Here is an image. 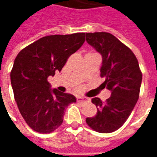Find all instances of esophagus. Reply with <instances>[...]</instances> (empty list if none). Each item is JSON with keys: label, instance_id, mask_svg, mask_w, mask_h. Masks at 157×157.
Segmentation results:
<instances>
[{"label": "esophagus", "instance_id": "obj_1", "mask_svg": "<svg viewBox=\"0 0 157 157\" xmlns=\"http://www.w3.org/2000/svg\"><path fill=\"white\" fill-rule=\"evenodd\" d=\"M87 102V99L86 98H82V97H78L77 98V102L79 103H84V102Z\"/></svg>", "mask_w": 157, "mask_h": 157}]
</instances>
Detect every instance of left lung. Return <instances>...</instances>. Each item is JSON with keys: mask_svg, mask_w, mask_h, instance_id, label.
I'll list each match as a JSON object with an SVG mask.
<instances>
[{"mask_svg": "<svg viewBox=\"0 0 157 157\" xmlns=\"http://www.w3.org/2000/svg\"><path fill=\"white\" fill-rule=\"evenodd\" d=\"M86 40L102 55L100 72L105 77L102 85L111 92L105 102L99 98L92 99L98 112L86 121L98 133H112L124 124L135 108L142 73L134 53L115 36L106 32L86 33Z\"/></svg>", "mask_w": 157, "mask_h": 157, "instance_id": "8db88e82", "label": "left lung"}]
</instances>
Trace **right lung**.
Wrapping results in <instances>:
<instances>
[{
	"mask_svg": "<svg viewBox=\"0 0 157 157\" xmlns=\"http://www.w3.org/2000/svg\"><path fill=\"white\" fill-rule=\"evenodd\" d=\"M84 42L85 33L45 36L16 57L11 71L14 98L22 118L34 131H55L63 123L67 106L76 102L75 96L51 89L48 77L60 71Z\"/></svg>",
	"mask_w": 157,
	"mask_h": 157,
	"instance_id": "add662e5",
	"label": "right lung"
}]
</instances>
